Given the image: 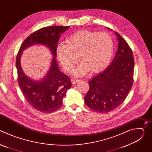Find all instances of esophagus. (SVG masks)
<instances>
[{"label":"esophagus","mask_w":152,"mask_h":152,"mask_svg":"<svg viewBox=\"0 0 152 152\" xmlns=\"http://www.w3.org/2000/svg\"><path fill=\"white\" fill-rule=\"evenodd\" d=\"M80 80L79 79H72V83L73 84H75V83H76L77 82H78Z\"/></svg>","instance_id":"esophagus-1"}]
</instances>
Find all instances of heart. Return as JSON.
Returning a JSON list of instances; mask_svg holds the SVG:
<instances>
[{"instance_id":"b5f03b06","label":"heart","mask_w":152,"mask_h":152,"mask_svg":"<svg viewBox=\"0 0 152 152\" xmlns=\"http://www.w3.org/2000/svg\"><path fill=\"white\" fill-rule=\"evenodd\" d=\"M56 49L57 58L63 69L72 72L78 61L81 62L75 73L83 75L90 70L97 73L105 69L111 61L114 44L106 32L97 33L86 30L73 34Z\"/></svg>"}]
</instances>
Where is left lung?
Returning <instances> with one entry per match:
<instances>
[{"mask_svg": "<svg viewBox=\"0 0 152 152\" xmlns=\"http://www.w3.org/2000/svg\"><path fill=\"white\" fill-rule=\"evenodd\" d=\"M118 50L104 72L89 81L90 88L84 97L91 110L100 113L113 111L126 99L134 82V59L126 40L117 32Z\"/></svg>", "mask_w": 152, "mask_h": 152, "instance_id": "8db88e82", "label": "left lung"}]
</instances>
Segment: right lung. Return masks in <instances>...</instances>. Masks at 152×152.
Masks as SVG:
<instances>
[{
  "mask_svg": "<svg viewBox=\"0 0 152 152\" xmlns=\"http://www.w3.org/2000/svg\"><path fill=\"white\" fill-rule=\"evenodd\" d=\"M69 28L53 26L41 28L29 35L19 49L15 62L18 83L28 103L38 111L51 113L56 111L62 105V99L71 88L69 77L59 70L55 58L61 35ZM35 44L47 46L54 56L50 71L41 81H34L28 78L21 69L19 62L22 51Z\"/></svg>",
  "mask_w": 152,
  "mask_h": 152,
  "instance_id": "add662e5",
  "label": "right lung"
}]
</instances>
